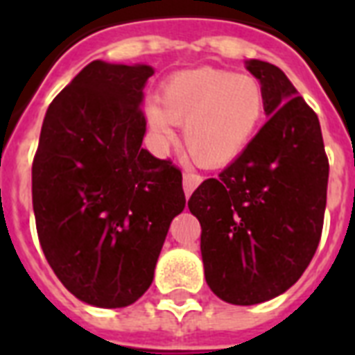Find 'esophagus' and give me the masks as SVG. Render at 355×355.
Listing matches in <instances>:
<instances>
[{"label": "esophagus", "instance_id": "34e87169", "mask_svg": "<svg viewBox=\"0 0 355 355\" xmlns=\"http://www.w3.org/2000/svg\"><path fill=\"white\" fill-rule=\"evenodd\" d=\"M200 182H202V177L197 175V173H191V171L184 173L182 184H184V193H186V197H189V195L193 193V189L197 188Z\"/></svg>", "mask_w": 355, "mask_h": 355}]
</instances>
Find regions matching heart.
<instances>
[{"label": "heart", "mask_w": 355, "mask_h": 355, "mask_svg": "<svg viewBox=\"0 0 355 355\" xmlns=\"http://www.w3.org/2000/svg\"><path fill=\"white\" fill-rule=\"evenodd\" d=\"M263 85L254 77L219 68H195L173 73L162 85L160 105H147L150 132L171 144L184 125V144L202 167L234 162L258 132L265 118Z\"/></svg>", "instance_id": "heart-1"}]
</instances>
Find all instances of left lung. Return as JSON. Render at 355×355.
<instances>
[{"label": "left lung", "mask_w": 355, "mask_h": 355, "mask_svg": "<svg viewBox=\"0 0 355 355\" xmlns=\"http://www.w3.org/2000/svg\"><path fill=\"white\" fill-rule=\"evenodd\" d=\"M269 121L188 200L200 223L206 284L236 306L267 302L302 276L319 247L328 156L317 114L275 64L247 60Z\"/></svg>", "instance_id": "8db88e82"}]
</instances>
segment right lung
<instances>
[{
    "instance_id": "right-lung-1",
    "label": "right lung",
    "mask_w": 355,
    "mask_h": 355,
    "mask_svg": "<svg viewBox=\"0 0 355 355\" xmlns=\"http://www.w3.org/2000/svg\"><path fill=\"white\" fill-rule=\"evenodd\" d=\"M145 64L94 60L49 105L33 162V210L47 263L71 295L125 308L149 289L182 173L141 147Z\"/></svg>"
}]
</instances>
